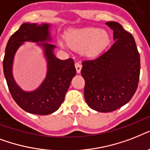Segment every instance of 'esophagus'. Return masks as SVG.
<instances>
[{"mask_svg":"<svg viewBox=\"0 0 150 150\" xmlns=\"http://www.w3.org/2000/svg\"><path fill=\"white\" fill-rule=\"evenodd\" d=\"M75 68H76V71H77V73H80L81 69H82V64H81L79 62H76V63L75 64Z\"/></svg>","mask_w":150,"mask_h":150,"instance_id":"esophagus-1","label":"esophagus"}]
</instances>
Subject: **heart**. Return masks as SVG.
Listing matches in <instances>:
<instances>
[{
    "instance_id": "b5f03b06",
    "label": "heart",
    "mask_w": 150,
    "mask_h": 150,
    "mask_svg": "<svg viewBox=\"0 0 150 150\" xmlns=\"http://www.w3.org/2000/svg\"><path fill=\"white\" fill-rule=\"evenodd\" d=\"M67 45L74 50H81L85 57H97L110 43V36L106 30L99 28L73 29L66 34ZM62 45V43H61Z\"/></svg>"
}]
</instances>
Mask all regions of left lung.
Returning <instances> with one entry per match:
<instances>
[{"mask_svg":"<svg viewBox=\"0 0 150 150\" xmlns=\"http://www.w3.org/2000/svg\"><path fill=\"white\" fill-rule=\"evenodd\" d=\"M114 31V43L94 60L82 61L85 100L99 112L118 109L134 96L140 75V57L134 37L116 22L106 23Z\"/></svg>","mask_w":150,"mask_h":150,"instance_id":"1","label":"left lung"}]
</instances>
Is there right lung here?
<instances>
[{
    "label": "right lung",
    "instance_id": "obj_1",
    "mask_svg": "<svg viewBox=\"0 0 150 150\" xmlns=\"http://www.w3.org/2000/svg\"><path fill=\"white\" fill-rule=\"evenodd\" d=\"M49 35L48 24H22L9 39L3 61L4 74L12 98L22 109L39 115L54 113L64 102L71 79L76 74L73 59L62 61L56 58L53 53L55 46L51 43H40L44 47L47 60V74L40 86L29 93L18 86L13 79L11 69L15 52L23 42L50 40Z\"/></svg>",
    "mask_w": 150,
    "mask_h": 150
}]
</instances>
